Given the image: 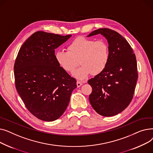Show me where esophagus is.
Wrapping results in <instances>:
<instances>
[{
  "label": "esophagus",
  "instance_id": "34e87169",
  "mask_svg": "<svg viewBox=\"0 0 153 153\" xmlns=\"http://www.w3.org/2000/svg\"><path fill=\"white\" fill-rule=\"evenodd\" d=\"M76 84H77V87H81V86L82 85V83L81 81H77V82H76Z\"/></svg>",
  "mask_w": 153,
  "mask_h": 153
}]
</instances>
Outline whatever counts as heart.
Wrapping results in <instances>:
<instances>
[{
    "instance_id": "b5f03b06",
    "label": "heart",
    "mask_w": 153,
    "mask_h": 153,
    "mask_svg": "<svg viewBox=\"0 0 153 153\" xmlns=\"http://www.w3.org/2000/svg\"><path fill=\"white\" fill-rule=\"evenodd\" d=\"M67 50L68 51L56 52V61L63 70L71 73L78 66L79 60L81 66L72 75L79 80L85 79L91 74H100L110 60L109 46L104 40L95 42L85 37H77L68 45Z\"/></svg>"
}]
</instances>
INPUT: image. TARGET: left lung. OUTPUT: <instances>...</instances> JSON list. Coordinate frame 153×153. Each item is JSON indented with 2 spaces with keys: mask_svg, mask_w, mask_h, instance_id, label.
<instances>
[{
  "mask_svg": "<svg viewBox=\"0 0 153 153\" xmlns=\"http://www.w3.org/2000/svg\"><path fill=\"white\" fill-rule=\"evenodd\" d=\"M98 34L107 40L110 60L102 72L88 81L92 88L89 101L99 115L111 117L124 110L133 99L138 79L137 63L131 46L118 32L100 28L87 37Z\"/></svg>",
  "mask_w": 153,
  "mask_h": 153,
  "instance_id": "8db88e82",
  "label": "left lung"
}]
</instances>
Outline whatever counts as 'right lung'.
I'll return each mask as SVG.
<instances>
[{"instance_id":"1","label":"right lung","mask_w":153,"mask_h":153,"mask_svg":"<svg viewBox=\"0 0 153 153\" xmlns=\"http://www.w3.org/2000/svg\"><path fill=\"white\" fill-rule=\"evenodd\" d=\"M71 35L38 31L19 51L14 64L15 87L31 114L45 122L59 118L65 111L76 81L55 59L54 50Z\"/></svg>"}]
</instances>
